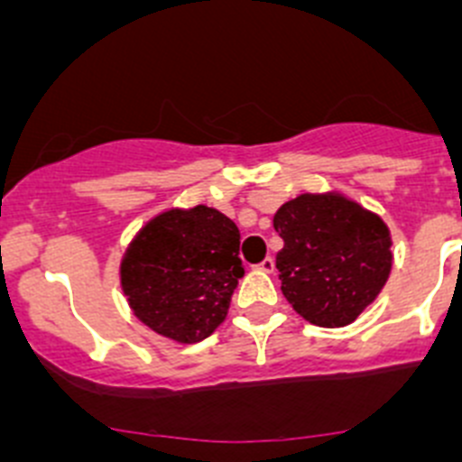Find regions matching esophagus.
Returning a JSON list of instances; mask_svg holds the SVG:
<instances>
[{"label": "esophagus", "instance_id": "obj_1", "mask_svg": "<svg viewBox=\"0 0 462 462\" xmlns=\"http://www.w3.org/2000/svg\"><path fill=\"white\" fill-rule=\"evenodd\" d=\"M257 269H260V271H264V273H273V269H275V262H273V257H264V260H262L260 264H257Z\"/></svg>", "mask_w": 462, "mask_h": 462}]
</instances>
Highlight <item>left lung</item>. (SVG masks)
<instances>
[{
  "mask_svg": "<svg viewBox=\"0 0 462 462\" xmlns=\"http://www.w3.org/2000/svg\"><path fill=\"white\" fill-rule=\"evenodd\" d=\"M282 236L275 269L291 308L321 328H342L374 303L392 269L385 223L339 193H303L273 217Z\"/></svg>",
  "mask_w": 462,
  "mask_h": 462,
  "instance_id": "8db88e82",
  "label": "left lung"
}]
</instances>
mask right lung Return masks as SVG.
<instances>
[{"instance_id": "add662e5", "label": "right lung", "mask_w": 462, "mask_h": 462, "mask_svg": "<svg viewBox=\"0 0 462 462\" xmlns=\"http://www.w3.org/2000/svg\"><path fill=\"white\" fill-rule=\"evenodd\" d=\"M241 275L239 230L205 205L159 214L120 264L134 314L180 344L202 342L221 326Z\"/></svg>"}]
</instances>
